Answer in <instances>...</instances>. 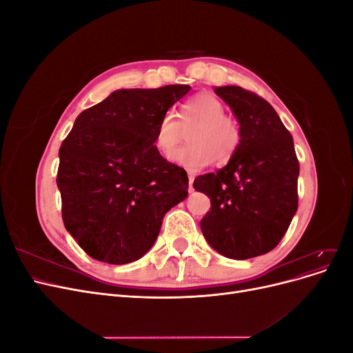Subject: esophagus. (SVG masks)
Instances as JSON below:
<instances>
[{
	"label": "esophagus",
	"mask_w": 353,
	"mask_h": 353,
	"mask_svg": "<svg viewBox=\"0 0 353 353\" xmlns=\"http://www.w3.org/2000/svg\"><path fill=\"white\" fill-rule=\"evenodd\" d=\"M193 183H194V174H188V191H190V193H193V191H194Z\"/></svg>",
	"instance_id": "34e87169"
}]
</instances>
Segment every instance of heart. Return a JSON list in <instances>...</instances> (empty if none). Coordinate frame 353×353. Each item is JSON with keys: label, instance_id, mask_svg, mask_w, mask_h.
I'll return each instance as SVG.
<instances>
[{"label": "heart", "instance_id": "heart-1", "mask_svg": "<svg viewBox=\"0 0 353 353\" xmlns=\"http://www.w3.org/2000/svg\"><path fill=\"white\" fill-rule=\"evenodd\" d=\"M227 108L212 94H200L181 105L178 117L166 112L157 123L154 145L168 153L188 132V145L169 153V160L191 172L208 166L213 159L227 163L241 143V126L236 117L225 113Z\"/></svg>", "mask_w": 353, "mask_h": 353}]
</instances>
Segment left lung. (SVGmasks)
Here are the masks:
<instances>
[{
	"label": "left lung",
	"mask_w": 353,
	"mask_h": 353,
	"mask_svg": "<svg viewBox=\"0 0 353 353\" xmlns=\"http://www.w3.org/2000/svg\"><path fill=\"white\" fill-rule=\"evenodd\" d=\"M215 92L239 119L241 143L225 168L194 179V188L210 199L200 228L225 258L250 259L271 252L290 225L299 160L292 134L268 101L234 85Z\"/></svg>",
	"instance_id": "8db88e82"
}]
</instances>
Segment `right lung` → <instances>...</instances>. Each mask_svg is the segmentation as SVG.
I'll use <instances>...</instances> for the list:
<instances>
[{
  "instance_id": "obj_1",
  "label": "right lung",
  "mask_w": 353,
  "mask_h": 353,
  "mask_svg": "<svg viewBox=\"0 0 353 353\" xmlns=\"http://www.w3.org/2000/svg\"><path fill=\"white\" fill-rule=\"evenodd\" d=\"M190 85L119 90L74 121L60 147L61 218L92 259L123 265L154 244L188 194L187 172L159 153L157 123Z\"/></svg>"
}]
</instances>
